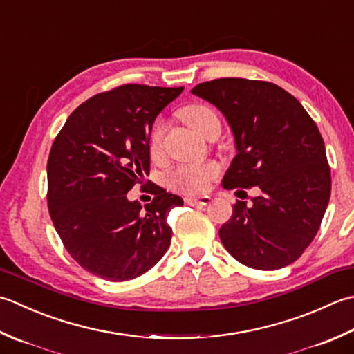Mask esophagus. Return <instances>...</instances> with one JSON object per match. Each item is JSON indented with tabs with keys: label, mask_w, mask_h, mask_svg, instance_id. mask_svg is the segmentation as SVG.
I'll use <instances>...</instances> for the list:
<instances>
[{
	"label": "esophagus",
	"mask_w": 354,
	"mask_h": 354,
	"mask_svg": "<svg viewBox=\"0 0 354 354\" xmlns=\"http://www.w3.org/2000/svg\"><path fill=\"white\" fill-rule=\"evenodd\" d=\"M185 203L193 207H199V205H207L212 203L210 196H201V198H187Z\"/></svg>",
	"instance_id": "34e87169"
}]
</instances>
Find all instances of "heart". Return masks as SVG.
<instances>
[{
    "label": "heart",
    "mask_w": 354,
    "mask_h": 354,
    "mask_svg": "<svg viewBox=\"0 0 354 354\" xmlns=\"http://www.w3.org/2000/svg\"><path fill=\"white\" fill-rule=\"evenodd\" d=\"M181 118L198 135L207 138L213 130H219L221 124L216 113L210 107L203 104H190L181 110ZM164 135L162 124H156L150 135L149 147L151 155H158L161 149V141ZM219 175V165L209 162L199 167H179L169 173L167 184L171 189L184 193H201L204 192L213 178Z\"/></svg>",
    "instance_id": "b5f03b06"
}]
</instances>
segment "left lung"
I'll use <instances>...</instances> for the list:
<instances>
[{"label": "left lung", "instance_id": "obj_1", "mask_svg": "<svg viewBox=\"0 0 354 354\" xmlns=\"http://www.w3.org/2000/svg\"><path fill=\"white\" fill-rule=\"evenodd\" d=\"M192 93L213 104L233 133L236 155L224 189L261 190L250 205L238 201L219 228L225 250L256 270L292 264L316 236L330 201V167L315 121L272 82L221 78Z\"/></svg>", "mask_w": 354, "mask_h": 354}]
</instances>
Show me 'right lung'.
Returning <instances> with one entry per match:
<instances>
[{
	"label": "right lung",
	"instance_id": "right-lung-1",
	"mask_svg": "<svg viewBox=\"0 0 354 354\" xmlns=\"http://www.w3.org/2000/svg\"><path fill=\"white\" fill-rule=\"evenodd\" d=\"M183 90L127 84L100 93L73 110L53 141L50 218L72 258L102 279H135L170 245L167 216L183 198L155 185L142 209L127 192L149 175L151 127Z\"/></svg>",
	"mask_w": 354,
	"mask_h": 354
}]
</instances>
